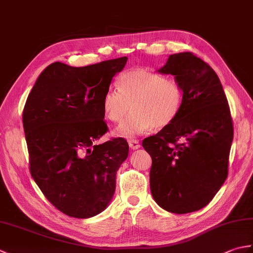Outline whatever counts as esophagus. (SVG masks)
Listing matches in <instances>:
<instances>
[{
    "label": "esophagus",
    "instance_id": "1",
    "mask_svg": "<svg viewBox=\"0 0 253 253\" xmlns=\"http://www.w3.org/2000/svg\"><path fill=\"white\" fill-rule=\"evenodd\" d=\"M128 144H129L130 149H132V150H137L140 148V143H139L138 140H129L128 141Z\"/></svg>",
    "mask_w": 253,
    "mask_h": 253
}]
</instances>
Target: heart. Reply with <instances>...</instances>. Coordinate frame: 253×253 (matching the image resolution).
I'll return each mask as SVG.
<instances>
[{
    "mask_svg": "<svg viewBox=\"0 0 253 253\" xmlns=\"http://www.w3.org/2000/svg\"><path fill=\"white\" fill-rule=\"evenodd\" d=\"M117 89H107L102 98V110L107 120L120 123L128 112L132 113L114 130V135L135 138L151 128L169 125L178 115L184 93L178 83L163 75L135 69L123 73Z\"/></svg>",
    "mask_w": 253,
    "mask_h": 253,
    "instance_id": "heart-1",
    "label": "heart"
}]
</instances>
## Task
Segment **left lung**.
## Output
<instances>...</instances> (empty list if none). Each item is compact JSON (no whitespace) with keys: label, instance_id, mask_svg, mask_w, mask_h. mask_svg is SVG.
<instances>
[{"label":"left lung","instance_id":"left-lung-1","mask_svg":"<svg viewBox=\"0 0 253 253\" xmlns=\"http://www.w3.org/2000/svg\"><path fill=\"white\" fill-rule=\"evenodd\" d=\"M158 73L173 75L184 93L169 125L142 141L152 159L150 188L159 206L185 214L204 208L226 180L234 129L216 73L190 52L177 53Z\"/></svg>","mask_w":253,"mask_h":253}]
</instances>
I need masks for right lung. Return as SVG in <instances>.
I'll list each match as a JSON object with an SVG mask.
<instances>
[{
	"label": "right lung",
	"instance_id": "obj_1",
	"mask_svg": "<svg viewBox=\"0 0 253 253\" xmlns=\"http://www.w3.org/2000/svg\"><path fill=\"white\" fill-rule=\"evenodd\" d=\"M127 60L84 67L52 63L27 98L23 124L31 176L47 200L68 216L98 215L114 196L116 173L129 147L123 138L95 141L107 130L102 98Z\"/></svg>",
	"mask_w": 253,
	"mask_h": 253
}]
</instances>
